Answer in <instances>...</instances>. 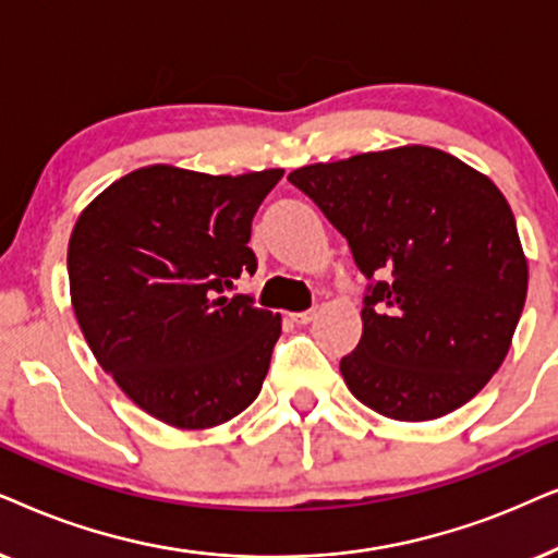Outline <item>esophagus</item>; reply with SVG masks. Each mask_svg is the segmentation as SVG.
<instances>
[{
  "instance_id": "esophagus-1",
  "label": "esophagus",
  "mask_w": 558,
  "mask_h": 558,
  "mask_svg": "<svg viewBox=\"0 0 558 558\" xmlns=\"http://www.w3.org/2000/svg\"><path fill=\"white\" fill-rule=\"evenodd\" d=\"M291 318L295 324H311L316 318V308H311V311H295V314H291Z\"/></svg>"
}]
</instances>
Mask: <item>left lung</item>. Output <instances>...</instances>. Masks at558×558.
I'll list each match as a JSON object with an SVG mask.
<instances>
[{
    "label": "left lung",
    "instance_id": "left-lung-1",
    "mask_svg": "<svg viewBox=\"0 0 558 558\" xmlns=\"http://www.w3.org/2000/svg\"><path fill=\"white\" fill-rule=\"evenodd\" d=\"M347 236L369 286L362 339L341 360L352 396L392 421L441 418L508 356L529 293L508 198L428 145H400L288 175Z\"/></svg>",
    "mask_w": 558,
    "mask_h": 558
}]
</instances>
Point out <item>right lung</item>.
<instances>
[{
    "instance_id": "1",
    "label": "right lung",
    "mask_w": 558,
    "mask_h": 558,
    "mask_svg": "<svg viewBox=\"0 0 558 558\" xmlns=\"http://www.w3.org/2000/svg\"><path fill=\"white\" fill-rule=\"evenodd\" d=\"M280 178L155 162L107 185L73 225L81 333L119 390L168 426H221L259 396L280 314L229 291L255 272L252 217Z\"/></svg>"
}]
</instances>
